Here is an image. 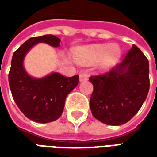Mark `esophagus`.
Segmentation results:
<instances>
[{"mask_svg":"<svg viewBox=\"0 0 157 157\" xmlns=\"http://www.w3.org/2000/svg\"><path fill=\"white\" fill-rule=\"evenodd\" d=\"M88 79V76L85 73H81L80 74V82H84V81H86Z\"/></svg>","mask_w":157,"mask_h":157,"instance_id":"esophagus-1","label":"esophagus"}]
</instances>
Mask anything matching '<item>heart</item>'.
<instances>
[{"mask_svg":"<svg viewBox=\"0 0 157 157\" xmlns=\"http://www.w3.org/2000/svg\"><path fill=\"white\" fill-rule=\"evenodd\" d=\"M120 48L115 44H101L81 47L75 53V60L79 65L101 63L104 68L112 65L120 55Z\"/></svg>","mask_w":157,"mask_h":157,"instance_id":"b5f03b06","label":"heart"}]
</instances>
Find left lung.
Here are the masks:
<instances>
[{
  "mask_svg": "<svg viewBox=\"0 0 157 157\" xmlns=\"http://www.w3.org/2000/svg\"><path fill=\"white\" fill-rule=\"evenodd\" d=\"M89 81L93 85L90 109L94 118L108 125L124 124L137 113L148 95V59L133 44L122 62Z\"/></svg>",
  "mask_w": 157,
  "mask_h": 157,
  "instance_id": "left-lung-1",
  "label": "left lung"
}]
</instances>
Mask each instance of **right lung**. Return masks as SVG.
Instances as JSON below:
<instances>
[{"mask_svg":"<svg viewBox=\"0 0 157 157\" xmlns=\"http://www.w3.org/2000/svg\"><path fill=\"white\" fill-rule=\"evenodd\" d=\"M39 43L59 47L60 39L52 35L28 39L13 54L9 71V86L12 97L24 115L37 123H49L61 116L65 98L79 83V75L65 77L53 72L42 78L33 77L23 66L26 55Z\"/></svg>","mask_w":157,"mask_h":157,"instance_id":"1","label":"right lung"}]
</instances>
